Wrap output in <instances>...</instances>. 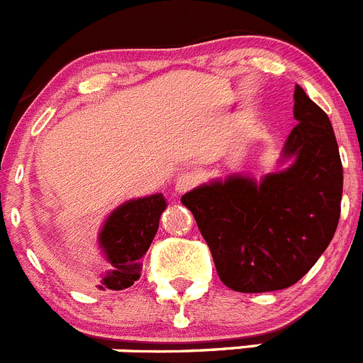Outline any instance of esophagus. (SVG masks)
Here are the masks:
<instances>
[{
  "label": "esophagus",
  "instance_id": "esophagus-1",
  "mask_svg": "<svg viewBox=\"0 0 363 363\" xmlns=\"http://www.w3.org/2000/svg\"><path fill=\"white\" fill-rule=\"evenodd\" d=\"M197 182H199L197 174H193V172H186V174H182L181 177L177 179V182H175V193H177V195H182V193L189 191V189L197 184Z\"/></svg>",
  "mask_w": 363,
  "mask_h": 363
}]
</instances>
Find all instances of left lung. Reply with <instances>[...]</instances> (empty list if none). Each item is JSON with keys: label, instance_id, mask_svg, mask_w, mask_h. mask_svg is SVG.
<instances>
[{"label": "left lung", "instance_id": "8db88e82", "mask_svg": "<svg viewBox=\"0 0 363 363\" xmlns=\"http://www.w3.org/2000/svg\"><path fill=\"white\" fill-rule=\"evenodd\" d=\"M294 118L281 154L283 170L259 181L242 174L182 195L215 259L222 283L259 294L296 284L337 231L342 161L328 114L296 86Z\"/></svg>", "mask_w": 363, "mask_h": 363}]
</instances>
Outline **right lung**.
<instances>
[{
    "mask_svg": "<svg viewBox=\"0 0 363 363\" xmlns=\"http://www.w3.org/2000/svg\"><path fill=\"white\" fill-rule=\"evenodd\" d=\"M166 209L162 193L132 199L118 206L101 225L98 247L109 263L100 290H125L140 279L143 256L159 229V218Z\"/></svg>",
    "mask_w": 363,
    "mask_h": 363,
    "instance_id": "add662e5",
    "label": "right lung"
}]
</instances>
